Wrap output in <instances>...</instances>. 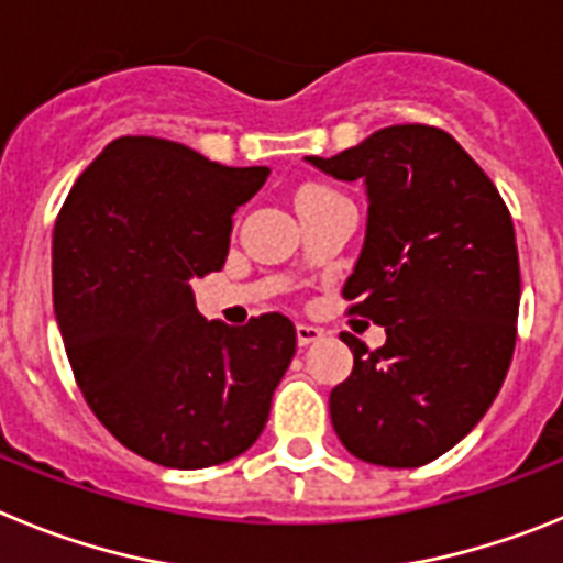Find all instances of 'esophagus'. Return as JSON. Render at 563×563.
Masks as SVG:
<instances>
[{
  "label": "esophagus",
  "mask_w": 563,
  "mask_h": 563,
  "mask_svg": "<svg viewBox=\"0 0 563 563\" xmlns=\"http://www.w3.org/2000/svg\"><path fill=\"white\" fill-rule=\"evenodd\" d=\"M296 338H298V346H310V343H316L324 338V330H318V327H312V324H298Z\"/></svg>",
  "instance_id": "1"
}]
</instances>
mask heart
I'll list each match as a JSON object with an SVG mask.
<instances>
[{"label": "heart", "mask_w": 563, "mask_h": 563, "mask_svg": "<svg viewBox=\"0 0 563 563\" xmlns=\"http://www.w3.org/2000/svg\"><path fill=\"white\" fill-rule=\"evenodd\" d=\"M324 191H330V188H324V186H305V188H301V191H298L296 200H301V197H312V194H324Z\"/></svg>", "instance_id": "1"}]
</instances>
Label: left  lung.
I'll return each instance as SVG.
<instances>
[{
    "mask_svg": "<svg viewBox=\"0 0 563 563\" xmlns=\"http://www.w3.org/2000/svg\"><path fill=\"white\" fill-rule=\"evenodd\" d=\"M335 180H363L369 217L350 312L386 327L330 391L332 429L357 460L420 467L451 451L505 383L519 318L510 211L474 157L437 126L377 129L335 157H307Z\"/></svg>",
    "mask_w": 563,
    "mask_h": 563,
    "instance_id": "8db88e82",
    "label": "left lung"
}]
</instances>
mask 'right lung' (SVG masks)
Listing matches in <instances>:
<instances>
[{
  "instance_id": "1",
  "label": "right lung",
  "mask_w": 563,
  "mask_h": 563,
  "mask_svg": "<svg viewBox=\"0 0 563 563\" xmlns=\"http://www.w3.org/2000/svg\"><path fill=\"white\" fill-rule=\"evenodd\" d=\"M267 166L231 168L163 137H118L53 231V305L89 409L129 451L197 471L245 454L296 355L282 312L206 321L191 282L225 265L233 213Z\"/></svg>"
}]
</instances>
